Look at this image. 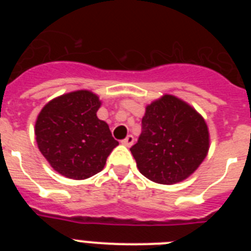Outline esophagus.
Returning <instances> with one entry per match:
<instances>
[{"label":"esophagus","instance_id":"34e87169","mask_svg":"<svg viewBox=\"0 0 251 251\" xmlns=\"http://www.w3.org/2000/svg\"><path fill=\"white\" fill-rule=\"evenodd\" d=\"M133 142H134V137L130 136V134H129V136H127L126 138L123 139V141H122V143H123L126 147H130V146L133 145Z\"/></svg>","mask_w":251,"mask_h":251}]
</instances>
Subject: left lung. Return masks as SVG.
<instances>
[{
	"instance_id": "8db88e82",
	"label": "left lung",
	"mask_w": 251,
	"mask_h": 251,
	"mask_svg": "<svg viewBox=\"0 0 251 251\" xmlns=\"http://www.w3.org/2000/svg\"><path fill=\"white\" fill-rule=\"evenodd\" d=\"M208 148L210 134L202 115L182 99L165 94L146 106L142 133L130 152L143 176L174 185L194 174Z\"/></svg>"
}]
</instances>
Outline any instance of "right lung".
<instances>
[{
    "label": "right lung",
    "instance_id": "1",
    "mask_svg": "<svg viewBox=\"0 0 251 251\" xmlns=\"http://www.w3.org/2000/svg\"><path fill=\"white\" fill-rule=\"evenodd\" d=\"M100 105L98 95L90 90H75L50 100L37 115V147L64 177L85 179L94 176L119 145L109 126L97 117Z\"/></svg>",
    "mask_w": 251,
    "mask_h": 251
}]
</instances>
